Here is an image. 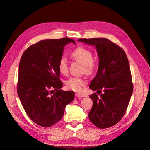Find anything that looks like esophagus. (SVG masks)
Wrapping results in <instances>:
<instances>
[{"label":"esophagus","instance_id":"1","mask_svg":"<svg viewBox=\"0 0 150 150\" xmlns=\"http://www.w3.org/2000/svg\"><path fill=\"white\" fill-rule=\"evenodd\" d=\"M75 96H76V97H85V96H86L85 95L80 93H76Z\"/></svg>","mask_w":150,"mask_h":150}]
</instances>
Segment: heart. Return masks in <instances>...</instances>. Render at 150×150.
I'll return each mask as SVG.
<instances>
[{"mask_svg": "<svg viewBox=\"0 0 150 150\" xmlns=\"http://www.w3.org/2000/svg\"><path fill=\"white\" fill-rule=\"evenodd\" d=\"M71 57L74 60L83 64V71L86 74L90 75L95 69V63L93 60L91 52L83 47H77L71 52ZM58 69L60 74L67 75L69 71L68 62L64 57H61L58 62ZM86 84V81L83 78L72 77L66 81L67 87L75 91H80L82 87Z\"/></svg>", "mask_w": 150, "mask_h": 150, "instance_id": "obj_1", "label": "heart"}]
</instances>
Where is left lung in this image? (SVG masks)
Segmentation results:
<instances>
[{"instance_id": "left-lung-1", "label": "left lung", "mask_w": 150, "mask_h": 150, "mask_svg": "<svg viewBox=\"0 0 150 150\" xmlns=\"http://www.w3.org/2000/svg\"><path fill=\"white\" fill-rule=\"evenodd\" d=\"M78 41L93 45L99 64L97 74L89 88L100 91L90 95L93 106L88 113L90 122L101 129L114 126L125 115L133 93L129 64L124 50L105 38H80Z\"/></svg>"}]
</instances>
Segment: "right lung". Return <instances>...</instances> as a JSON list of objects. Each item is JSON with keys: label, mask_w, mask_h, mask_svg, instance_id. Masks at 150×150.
<instances>
[{"label": "right lung", "mask_w": 150, "mask_h": 150, "mask_svg": "<svg viewBox=\"0 0 150 150\" xmlns=\"http://www.w3.org/2000/svg\"><path fill=\"white\" fill-rule=\"evenodd\" d=\"M75 42L69 38L46 39L23 52L18 67L17 93L33 122L50 127L62 118L66 106L74 100L73 91H64L58 62L64 47Z\"/></svg>", "instance_id": "1"}]
</instances>
